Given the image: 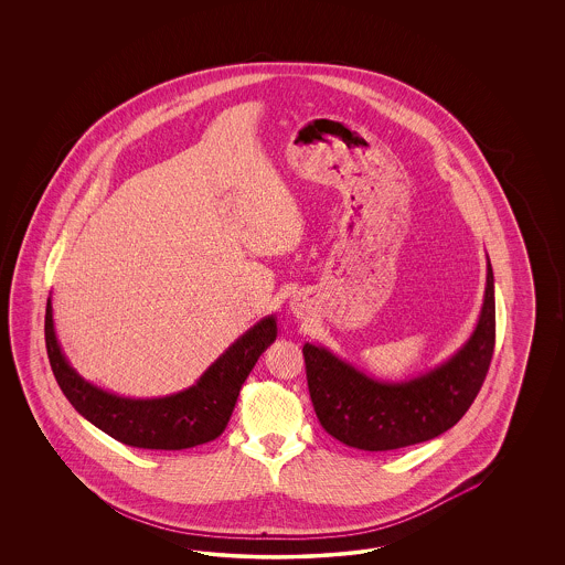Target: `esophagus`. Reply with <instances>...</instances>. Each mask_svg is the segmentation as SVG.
<instances>
[{"instance_id":"1","label":"esophagus","mask_w":565,"mask_h":565,"mask_svg":"<svg viewBox=\"0 0 565 565\" xmlns=\"http://www.w3.org/2000/svg\"><path fill=\"white\" fill-rule=\"evenodd\" d=\"M290 310L294 312V317L302 319L307 315V298L305 296H296L290 302Z\"/></svg>"}]
</instances>
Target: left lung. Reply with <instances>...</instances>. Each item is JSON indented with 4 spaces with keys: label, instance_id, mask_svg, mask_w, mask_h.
<instances>
[{
    "label": "left lung",
    "instance_id": "left-lung-1",
    "mask_svg": "<svg viewBox=\"0 0 565 565\" xmlns=\"http://www.w3.org/2000/svg\"><path fill=\"white\" fill-rule=\"evenodd\" d=\"M495 345V279L487 257V286L470 338L420 375L387 381L340 359L326 345L305 343L308 392L321 427L338 441L390 451L423 444L454 427L487 376Z\"/></svg>",
    "mask_w": 565,
    "mask_h": 565
}]
</instances>
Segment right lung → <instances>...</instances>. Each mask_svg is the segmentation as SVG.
<instances>
[{"mask_svg": "<svg viewBox=\"0 0 565 565\" xmlns=\"http://www.w3.org/2000/svg\"><path fill=\"white\" fill-rule=\"evenodd\" d=\"M275 338L277 317L269 315L244 331L189 390L163 397H128L86 381L57 340L52 298L45 315L47 356L70 404L116 441L140 449H189L217 439L230 423L242 383Z\"/></svg>", "mask_w": 565, "mask_h": 565, "instance_id": "1", "label": "right lung"}]
</instances>
